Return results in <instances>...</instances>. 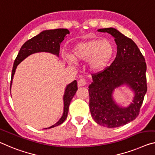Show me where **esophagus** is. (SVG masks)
Segmentation results:
<instances>
[{
	"label": "esophagus",
	"instance_id": "esophagus-1",
	"mask_svg": "<svg viewBox=\"0 0 155 155\" xmlns=\"http://www.w3.org/2000/svg\"><path fill=\"white\" fill-rule=\"evenodd\" d=\"M86 84H87V82H86V80L84 78H80L78 82V87H83V86L86 85Z\"/></svg>",
	"mask_w": 155,
	"mask_h": 155
}]
</instances>
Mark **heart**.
I'll use <instances>...</instances> for the list:
<instances>
[{
	"label": "heart",
	"instance_id": "b5f03b06",
	"mask_svg": "<svg viewBox=\"0 0 155 155\" xmlns=\"http://www.w3.org/2000/svg\"><path fill=\"white\" fill-rule=\"evenodd\" d=\"M114 54V47L107 39H92L78 43L73 48L71 56L65 59L69 62L74 60L88 61V66L93 72L103 71Z\"/></svg>",
	"mask_w": 155,
	"mask_h": 155
}]
</instances>
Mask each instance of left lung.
Masks as SVG:
<instances>
[{
  "label": "left lung",
  "mask_w": 155,
  "mask_h": 155,
  "mask_svg": "<svg viewBox=\"0 0 155 155\" xmlns=\"http://www.w3.org/2000/svg\"><path fill=\"white\" fill-rule=\"evenodd\" d=\"M114 37L117 54L110 66L102 72L93 74L89 87V109L95 122L109 128L129 123L137 117L147 91L145 58L137 44L113 28L97 30ZM123 85L134 93L133 102L126 108L116 104L114 90Z\"/></svg>",
  "instance_id": "8db88e82"
}]
</instances>
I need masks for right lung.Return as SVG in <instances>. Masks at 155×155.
<instances>
[{
  "label": "right lung",
  "instance_id": "right-lung-1",
  "mask_svg": "<svg viewBox=\"0 0 155 155\" xmlns=\"http://www.w3.org/2000/svg\"><path fill=\"white\" fill-rule=\"evenodd\" d=\"M69 33V30L64 29V28L44 30L41 32H40L39 35H37V36L32 37V39L26 41L21 46L18 55L14 60L12 71L10 90L16 67L21 61L24 60L30 54L36 53H41V52L50 53L59 57V47H60L61 43L63 41L66 35H68ZM77 85V81L74 80L66 86L63 96L64 111L62 116L55 124L49 127L44 128L45 130L53 128L61 125L66 120V118H67L71 101L78 90Z\"/></svg>",
  "mask_w": 155,
  "mask_h": 155
}]
</instances>
